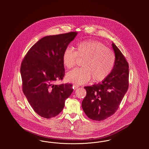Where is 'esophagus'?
<instances>
[{"label": "esophagus", "instance_id": "esophagus-1", "mask_svg": "<svg viewBox=\"0 0 149 149\" xmlns=\"http://www.w3.org/2000/svg\"><path fill=\"white\" fill-rule=\"evenodd\" d=\"M79 87V85H76V84H74V85H73V89H75H75H77Z\"/></svg>", "mask_w": 149, "mask_h": 149}]
</instances>
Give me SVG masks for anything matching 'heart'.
I'll list each match as a JSON object with an SVG mask.
<instances>
[{"label": "heart", "mask_w": 149, "mask_h": 149, "mask_svg": "<svg viewBox=\"0 0 149 149\" xmlns=\"http://www.w3.org/2000/svg\"><path fill=\"white\" fill-rule=\"evenodd\" d=\"M77 58H84L81 66L69 71L66 74L68 81L78 84H85L93 78L95 82L104 80L110 74L115 63L113 52L101 42L85 40L78 42L74 50L71 47L64 51L62 61L65 67L72 68Z\"/></svg>", "instance_id": "1"}]
</instances>
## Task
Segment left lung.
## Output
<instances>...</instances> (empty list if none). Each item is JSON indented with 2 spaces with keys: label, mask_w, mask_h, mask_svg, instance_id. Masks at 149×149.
Masks as SVG:
<instances>
[{
  "label": "left lung",
  "mask_w": 149,
  "mask_h": 149,
  "mask_svg": "<svg viewBox=\"0 0 149 149\" xmlns=\"http://www.w3.org/2000/svg\"><path fill=\"white\" fill-rule=\"evenodd\" d=\"M115 63L110 74L101 83L85 86L86 95L82 108L91 120H102L118 109L128 88V64L120 50L113 42Z\"/></svg>",
  "instance_id": "left-lung-1"
}]
</instances>
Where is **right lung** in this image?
<instances>
[{
  "instance_id": "1",
  "label": "right lung",
  "mask_w": 149,
  "mask_h": 149,
  "mask_svg": "<svg viewBox=\"0 0 149 149\" xmlns=\"http://www.w3.org/2000/svg\"><path fill=\"white\" fill-rule=\"evenodd\" d=\"M71 32L42 38L29 50L22 61V89L36 113L45 118L55 117L64 108L73 91L71 84L55 85L65 75L62 56L77 36Z\"/></svg>"
}]
</instances>
